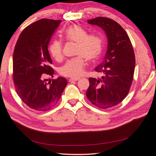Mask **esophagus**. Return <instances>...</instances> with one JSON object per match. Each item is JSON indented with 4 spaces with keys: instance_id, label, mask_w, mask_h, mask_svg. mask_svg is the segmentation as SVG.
<instances>
[{
    "instance_id": "1",
    "label": "esophagus",
    "mask_w": 156,
    "mask_h": 156,
    "mask_svg": "<svg viewBox=\"0 0 156 156\" xmlns=\"http://www.w3.org/2000/svg\"><path fill=\"white\" fill-rule=\"evenodd\" d=\"M79 78H71L69 79V82L72 83L73 81H79Z\"/></svg>"
}]
</instances>
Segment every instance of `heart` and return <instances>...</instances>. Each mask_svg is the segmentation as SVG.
Listing matches in <instances>:
<instances>
[{
	"mask_svg": "<svg viewBox=\"0 0 156 156\" xmlns=\"http://www.w3.org/2000/svg\"><path fill=\"white\" fill-rule=\"evenodd\" d=\"M62 35L66 40L77 43L75 55L77 56L66 61L60 68L59 73L71 78L81 77L86 66V59L92 62L100 57L103 48L101 37L97 34H88L86 30L77 25L68 27ZM62 47V42L58 40L53 41L49 45V53L56 61L63 58Z\"/></svg>",
	"mask_w": 156,
	"mask_h": 156,
	"instance_id": "obj_1",
	"label": "heart"
}]
</instances>
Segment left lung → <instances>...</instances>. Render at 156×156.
<instances>
[{"label":"left lung","instance_id":"1","mask_svg":"<svg viewBox=\"0 0 156 156\" xmlns=\"http://www.w3.org/2000/svg\"><path fill=\"white\" fill-rule=\"evenodd\" d=\"M88 23L103 29L108 44L104 60L95 68L103 76L88 79L86 95L93 105L106 109L119 104L128 94L133 79L135 54L128 35L115 21L98 17Z\"/></svg>","mask_w":156,"mask_h":156}]
</instances>
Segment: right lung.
Masks as SVG:
<instances>
[{
  "label": "right lung",
  "instance_id": "obj_1",
  "mask_svg": "<svg viewBox=\"0 0 156 156\" xmlns=\"http://www.w3.org/2000/svg\"><path fill=\"white\" fill-rule=\"evenodd\" d=\"M61 20L41 19L27 27L17 40L13 56V79L17 94L32 109L48 111L61 97L67 80L53 77L48 45Z\"/></svg>",
  "mask_w": 156,
  "mask_h": 156
}]
</instances>
